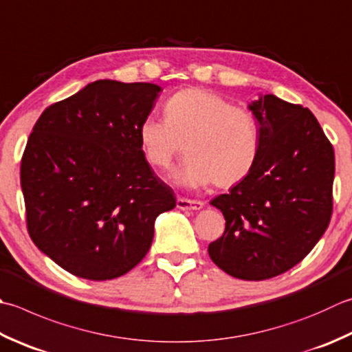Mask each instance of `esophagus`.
Wrapping results in <instances>:
<instances>
[{
	"label": "esophagus",
	"mask_w": 352,
	"mask_h": 352,
	"mask_svg": "<svg viewBox=\"0 0 352 352\" xmlns=\"http://www.w3.org/2000/svg\"><path fill=\"white\" fill-rule=\"evenodd\" d=\"M204 203L203 201H197V199H188V198H177V208L182 210H199L203 209Z\"/></svg>",
	"instance_id": "1"
}]
</instances>
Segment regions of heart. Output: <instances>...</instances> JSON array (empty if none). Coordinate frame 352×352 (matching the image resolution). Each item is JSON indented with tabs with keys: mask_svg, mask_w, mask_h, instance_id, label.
Segmentation results:
<instances>
[{
	"mask_svg": "<svg viewBox=\"0 0 352 352\" xmlns=\"http://www.w3.org/2000/svg\"><path fill=\"white\" fill-rule=\"evenodd\" d=\"M140 146L151 166L169 168L188 155L174 174L186 188H232L250 174L258 158L259 128L249 109L208 89L188 88L166 102L164 119L148 117L139 128Z\"/></svg>",
	"mask_w": 352,
	"mask_h": 352,
	"instance_id": "obj_1",
	"label": "heart"
}]
</instances>
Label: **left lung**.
Masks as SVG:
<instances>
[{
  "label": "left lung",
  "mask_w": 352,
  "mask_h": 352,
  "mask_svg": "<svg viewBox=\"0 0 352 352\" xmlns=\"http://www.w3.org/2000/svg\"><path fill=\"white\" fill-rule=\"evenodd\" d=\"M249 109L258 120V158L243 182L210 201L226 230L209 256L233 278L264 280L299 264L325 233L334 151L308 108L259 94Z\"/></svg>",
  "instance_id": "obj_1"
}]
</instances>
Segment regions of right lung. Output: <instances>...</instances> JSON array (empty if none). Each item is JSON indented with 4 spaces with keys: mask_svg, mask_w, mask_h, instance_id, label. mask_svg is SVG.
Returning a JSON list of instances; mask_svg holds the SVG:
<instances>
[{
    "mask_svg": "<svg viewBox=\"0 0 352 352\" xmlns=\"http://www.w3.org/2000/svg\"><path fill=\"white\" fill-rule=\"evenodd\" d=\"M162 87L102 79L48 107L21 160L34 245L78 278L108 280L148 253L154 224L177 199L139 140Z\"/></svg>",
    "mask_w": 352,
    "mask_h": 352,
    "instance_id": "1",
    "label": "right lung"
}]
</instances>
